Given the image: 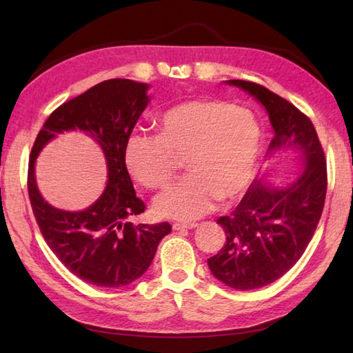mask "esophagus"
Returning <instances> with one entry per match:
<instances>
[{"instance_id":"esophagus-1","label":"esophagus","mask_w":353,"mask_h":353,"mask_svg":"<svg viewBox=\"0 0 353 353\" xmlns=\"http://www.w3.org/2000/svg\"><path fill=\"white\" fill-rule=\"evenodd\" d=\"M194 228H197L196 223H179V221L172 223V229L174 230H185V229H194Z\"/></svg>"}]
</instances>
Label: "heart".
Returning <instances> with one entry per match:
<instances>
[{
    "instance_id": "obj_1",
    "label": "heart",
    "mask_w": 353,
    "mask_h": 353,
    "mask_svg": "<svg viewBox=\"0 0 353 353\" xmlns=\"http://www.w3.org/2000/svg\"><path fill=\"white\" fill-rule=\"evenodd\" d=\"M157 134L134 130L124 147L130 174L147 190L167 186L182 159L188 176L154 201L167 219L196 220L215 200L232 201L249 190L261 154V129L249 109L194 97L162 110Z\"/></svg>"
}]
</instances>
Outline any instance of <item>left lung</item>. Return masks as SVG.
I'll return each mask as SVG.
<instances>
[{
	"label": "left lung",
	"mask_w": 353,
	"mask_h": 353,
	"mask_svg": "<svg viewBox=\"0 0 353 353\" xmlns=\"http://www.w3.org/2000/svg\"><path fill=\"white\" fill-rule=\"evenodd\" d=\"M261 101L274 134L268 152L294 148L303 174L288 188L254 181L230 215L216 223L226 232L223 249L208 259L216 279L235 290H254L279 279L301 259L323 212L327 171L316 127L303 112L265 86L229 80Z\"/></svg>",
	"instance_id": "left-lung-1"
}]
</instances>
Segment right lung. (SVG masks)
Instances as JSON below:
<instances>
[{
    "label": "right lung",
    "mask_w": 353,
    "mask_h": 353,
    "mask_svg": "<svg viewBox=\"0 0 353 353\" xmlns=\"http://www.w3.org/2000/svg\"><path fill=\"white\" fill-rule=\"evenodd\" d=\"M148 85L110 79L51 112L36 137L28 161L27 188L37 226L59 261L80 279L97 287H124L145 273L168 223L133 224L145 211L124 162L125 141L148 104ZM83 130L99 142L110 181L102 197L85 212L50 207L34 182V161L41 147L65 130Z\"/></svg>",
    "instance_id": "1"
}]
</instances>
